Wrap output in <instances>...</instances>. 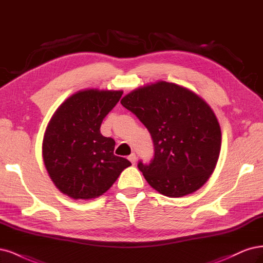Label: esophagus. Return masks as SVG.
Instances as JSON below:
<instances>
[{"mask_svg":"<svg viewBox=\"0 0 263 263\" xmlns=\"http://www.w3.org/2000/svg\"><path fill=\"white\" fill-rule=\"evenodd\" d=\"M128 159H129L130 162L132 163V165H135V164H137V155H135L134 153H133V154H131V155L128 157Z\"/></svg>","mask_w":263,"mask_h":263,"instance_id":"1","label":"esophagus"}]
</instances>
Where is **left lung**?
Here are the masks:
<instances>
[{
  "label": "left lung",
  "instance_id": "left-lung-1",
  "mask_svg": "<svg viewBox=\"0 0 263 263\" xmlns=\"http://www.w3.org/2000/svg\"><path fill=\"white\" fill-rule=\"evenodd\" d=\"M120 103L153 139V160L138 165L152 188L180 198L209 180L221 152L222 132L204 99L187 87L158 81L132 90Z\"/></svg>",
  "mask_w": 263,
  "mask_h": 263
}]
</instances>
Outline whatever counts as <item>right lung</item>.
<instances>
[{
	"mask_svg": "<svg viewBox=\"0 0 263 263\" xmlns=\"http://www.w3.org/2000/svg\"><path fill=\"white\" fill-rule=\"evenodd\" d=\"M122 90L88 88L76 91L58 107L42 141V157L55 187L74 200L104 194L131 163L116 156V142L100 125Z\"/></svg>",
	"mask_w": 263,
	"mask_h": 263,
	"instance_id": "right-lung-1",
	"label": "right lung"
}]
</instances>
